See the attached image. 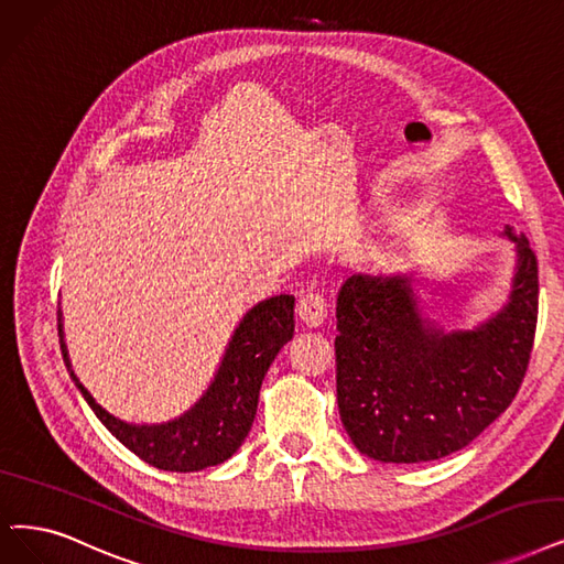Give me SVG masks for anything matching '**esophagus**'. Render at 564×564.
Returning <instances> with one entry per match:
<instances>
[{
    "instance_id": "1",
    "label": "esophagus",
    "mask_w": 564,
    "mask_h": 564,
    "mask_svg": "<svg viewBox=\"0 0 564 564\" xmlns=\"http://www.w3.org/2000/svg\"><path fill=\"white\" fill-rule=\"evenodd\" d=\"M296 314L299 319L310 328L322 326L324 319L328 317V303L322 294H317V291H305V294L299 299Z\"/></svg>"
}]
</instances>
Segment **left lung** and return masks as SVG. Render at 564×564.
I'll return each instance as SVG.
<instances>
[{
  "label": "left lung",
  "mask_w": 564,
  "mask_h": 564,
  "mask_svg": "<svg viewBox=\"0 0 564 564\" xmlns=\"http://www.w3.org/2000/svg\"><path fill=\"white\" fill-rule=\"evenodd\" d=\"M507 307L477 330L427 328L408 278L351 275L337 294V410L360 454L423 463L467 446L516 398L539 312L536 257L525 236Z\"/></svg>",
  "instance_id": "8db88e82"
}]
</instances>
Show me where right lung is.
<instances>
[{
	"label": "right lung",
	"instance_id": "add662e5",
	"mask_svg": "<svg viewBox=\"0 0 564 564\" xmlns=\"http://www.w3.org/2000/svg\"><path fill=\"white\" fill-rule=\"evenodd\" d=\"M59 330V349L69 366ZM294 337V299L282 294L245 314L208 393L185 416L164 425H129L110 416L76 384L97 419L131 454L156 469L198 471L236 454L257 414L261 381L278 351ZM76 379V377H74Z\"/></svg>",
	"mask_w": 564,
	"mask_h": 564
}]
</instances>
